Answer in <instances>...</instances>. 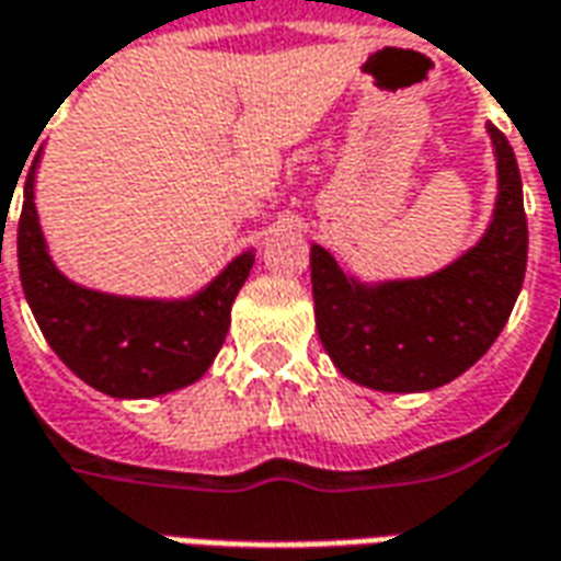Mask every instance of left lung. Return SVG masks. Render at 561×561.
I'll use <instances>...</instances> for the list:
<instances>
[{
  "label": "left lung",
  "instance_id": "left-lung-1",
  "mask_svg": "<svg viewBox=\"0 0 561 561\" xmlns=\"http://www.w3.org/2000/svg\"><path fill=\"white\" fill-rule=\"evenodd\" d=\"M499 197L481 243L426 279L360 285L312 245L321 345L342 376L388 393L442 388L478 364L505 328L526 276L529 228L514 149L490 126Z\"/></svg>",
  "mask_w": 561,
  "mask_h": 561
}]
</instances>
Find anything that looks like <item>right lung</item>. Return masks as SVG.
Listing matches in <instances>:
<instances>
[{
	"label": "right lung",
	"mask_w": 561,
	"mask_h": 561,
	"mask_svg": "<svg viewBox=\"0 0 561 561\" xmlns=\"http://www.w3.org/2000/svg\"><path fill=\"white\" fill-rule=\"evenodd\" d=\"M32 197L35 161L23 185L18 264L32 316L59 360L90 388L119 400L171 393L204 376L231 328V304L255 255L233 257L192 300L168 304L90 291L54 267Z\"/></svg>",
	"instance_id": "right-lung-1"
}]
</instances>
